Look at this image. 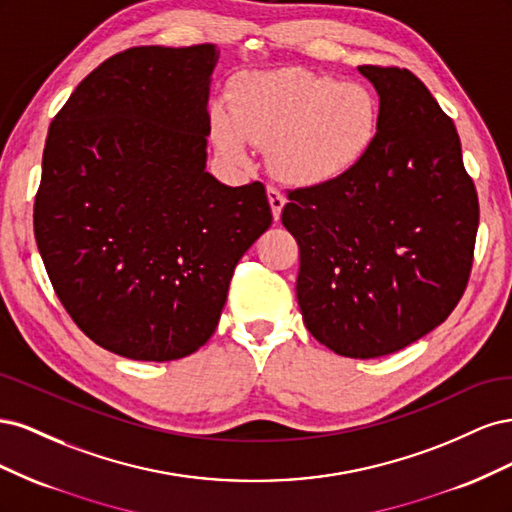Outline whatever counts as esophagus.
I'll return each instance as SVG.
<instances>
[{
  "label": "esophagus",
  "mask_w": 512,
  "mask_h": 512,
  "mask_svg": "<svg viewBox=\"0 0 512 512\" xmlns=\"http://www.w3.org/2000/svg\"><path fill=\"white\" fill-rule=\"evenodd\" d=\"M267 196H269V205H271V211H273V220L277 222L282 218V209L286 205V198L280 190L273 188V185H269V188H267Z\"/></svg>",
  "instance_id": "obj_1"
}]
</instances>
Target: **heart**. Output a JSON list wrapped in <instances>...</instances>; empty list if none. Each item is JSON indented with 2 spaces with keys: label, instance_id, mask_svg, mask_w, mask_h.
Wrapping results in <instances>:
<instances>
[{
  "label": "heart",
  "instance_id": "heart-1",
  "mask_svg": "<svg viewBox=\"0 0 512 512\" xmlns=\"http://www.w3.org/2000/svg\"><path fill=\"white\" fill-rule=\"evenodd\" d=\"M380 108L361 83H342L301 68L241 76L230 102L211 104V130L224 156L250 160V145L269 147L277 179L299 188L346 177L374 149Z\"/></svg>",
  "mask_w": 512,
  "mask_h": 512
}]
</instances>
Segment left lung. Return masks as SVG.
<instances>
[{"mask_svg":"<svg viewBox=\"0 0 512 512\" xmlns=\"http://www.w3.org/2000/svg\"><path fill=\"white\" fill-rule=\"evenodd\" d=\"M380 98L378 136L346 177L288 192L307 331L378 359L442 324L468 286L478 196L453 119L410 70L359 66Z\"/></svg>","mask_w":512,"mask_h":512,"instance_id":"1","label":"left lung"}]
</instances>
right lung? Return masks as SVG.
I'll return each mask as SVG.
<instances>
[{
	"instance_id": "1",
	"label": "right lung",
	"mask_w": 512,
	"mask_h": 512,
	"mask_svg": "<svg viewBox=\"0 0 512 512\" xmlns=\"http://www.w3.org/2000/svg\"><path fill=\"white\" fill-rule=\"evenodd\" d=\"M213 44L134 46L87 74L42 153L34 235L61 305L132 361L207 344L241 256L271 226L260 181L207 173Z\"/></svg>"
}]
</instances>
